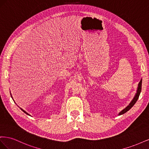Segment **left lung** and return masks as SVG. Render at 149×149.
<instances>
[{
    "label": "left lung",
    "mask_w": 149,
    "mask_h": 149,
    "mask_svg": "<svg viewBox=\"0 0 149 149\" xmlns=\"http://www.w3.org/2000/svg\"><path fill=\"white\" fill-rule=\"evenodd\" d=\"M142 79H141V80L140 81V82L138 84V87H137V93L136 94V95H135L134 97L133 98V100H132V101L130 102L129 104L126 107L125 109H124L123 111H121L119 113V115H122V114H124V113H125L126 112H127L129 109H130L132 108V107L136 104V102H137V100L139 99V95L140 94H141V89H142Z\"/></svg>",
    "instance_id": "left-lung-1"
}]
</instances>
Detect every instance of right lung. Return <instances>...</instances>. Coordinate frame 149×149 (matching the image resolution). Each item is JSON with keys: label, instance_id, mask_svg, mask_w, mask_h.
I'll list each match as a JSON object with an SVG mask.
<instances>
[{"label": "right lung", "instance_id": "right-lung-1", "mask_svg": "<svg viewBox=\"0 0 149 149\" xmlns=\"http://www.w3.org/2000/svg\"><path fill=\"white\" fill-rule=\"evenodd\" d=\"M10 95H11V94H10ZM11 97H12V95H11ZM20 109H21V110H22V111H23L24 112H25V114H27V115H29V116H30V115L29 114H28V113H27V112H26L25 111H24V109H22V108H20Z\"/></svg>", "mask_w": 149, "mask_h": 149}]
</instances>
